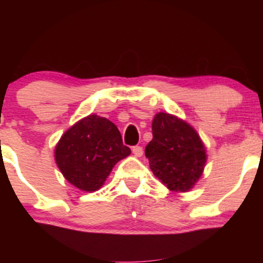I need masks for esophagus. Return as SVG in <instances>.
<instances>
[{
  "mask_svg": "<svg viewBox=\"0 0 263 263\" xmlns=\"http://www.w3.org/2000/svg\"><path fill=\"white\" fill-rule=\"evenodd\" d=\"M132 153H134L136 157H141L143 155V148H142L141 146H135L134 148H132Z\"/></svg>",
  "mask_w": 263,
  "mask_h": 263,
  "instance_id": "1",
  "label": "esophagus"
}]
</instances>
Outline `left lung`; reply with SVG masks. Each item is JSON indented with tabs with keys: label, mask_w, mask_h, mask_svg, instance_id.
Masks as SVG:
<instances>
[{
	"label": "left lung",
	"mask_w": 263,
	"mask_h": 263,
	"mask_svg": "<svg viewBox=\"0 0 263 263\" xmlns=\"http://www.w3.org/2000/svg\"><path fill=\"white\" fill-rule=\"evenodd\" d=\"M153 138L144 153L153 174L170 190L188 192L203 174L206 152L194 128L171 114L158 112L152 122Z\"/></svg>",
	"instance_id": "obj_1"
}]
</instances>
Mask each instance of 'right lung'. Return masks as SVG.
<instances>
[{
    "instance_id": "1",
    "label": "right lung",
    "mask_w": 263,
    "mask_h": 263,
    "mask_svg": "<svg viewBox=\"0 0 263 263\" xmlns=\"http://www.w3.org/2000/svg\"><path fill=\"white\" fill-rule=\"evenodd\" d=\"M119 128L105 117L89 115L71 126L55 147V162L69 183L84 192H95L114 165L129 156Z\"/></svg>"
}]
</instances>
